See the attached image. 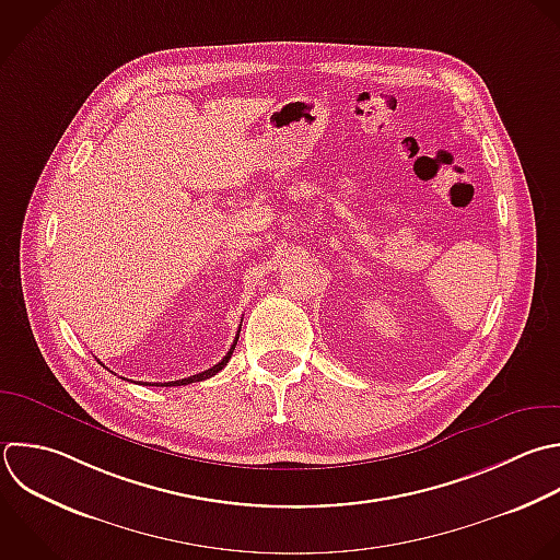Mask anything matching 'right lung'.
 I'll list each match as a JSON object with an SVG mask.
<instances>
[{
  "instance_id": "1",
  "label": "right lung",
  "mask_w": 560,
  "mask_h": 560,
  "mask_svg": "<svg viewBox=\"0 0 560 560\" xmlns=\"http://www.w3.org/2000/svg\"><path fill=\"white\" fill-rule=\"evenodd\" d=\"M236 341H238V337L234 339V343H232V348L228 350V354L217 363V365H212L210 370H206V372H199V374H192V376H188V378H182V381H171V383H153V385H160V387H173V385H188V383H197V381H206V378H210V376H214L217 372H221L225 365H228V361L232 359V352H234V348H236ZM147 385H151V383H147Z\"/></svg>"
}]
</instances>
